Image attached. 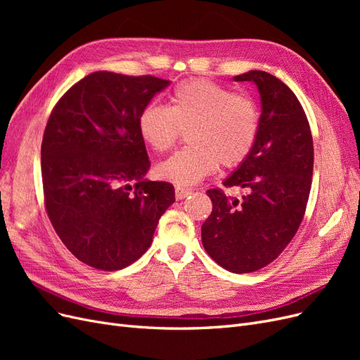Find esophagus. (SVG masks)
<instances>
[{"label":"esophagus","instance_id":"34e87169","mask_svg":"<svg viewBox=\"0 0 360 360\" xmlns=\"http://www.w3.org/2000/svg\"><path fill=\"white\" fill-rule=\"evenodd\" d=\"M192 193V189H188V188H181V186H176V198L177 200H183L189 197V195Z\"/></svg>","mask_w":360,"mask_h":360}]
</instances>
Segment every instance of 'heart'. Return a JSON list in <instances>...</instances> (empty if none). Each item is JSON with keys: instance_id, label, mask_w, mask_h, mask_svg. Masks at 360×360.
I'll use <instances>...</instances> for the list:
<instances>
[{"instance_id": "b5f03b06", "label": "heart", "mask_w": 360, "mask_h": 360, "mask_svg": "<svg viewBox=\"0 0 360 360\" xmlns=\"http://www.w3.org/2000/svg\"><path fill=\"white\" fill-rule=\"evenodd\" d=\"M186 129L191 146L156 168L160 179L181 186L210 176L219 162L228 168L240 165L258 139V105L213 81L188 79L172 90L168 108L150 103L138 118L141 139L158 153L169 150Z\"/></svg>"}]
</instances>
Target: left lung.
<instances>
[{"label": "left lung", "instance_id": "obj_1", "mask_svg": "<svg viewBox=\"0 0 360 360\" xmlns=\"http://www.w3.org/2000/svg\"><path fill=\"white\" fill-rule=\"evenodd\" d=\"M234 81L254 82L261 97L255 147L224 180V186L248 193L237 200L221 189L207 191L213 210L201 226V240L217 264L250 274L278 258L299 230L311 191L314 146L300 102L276 76L250 70Z\"/></svg>", "mask_w": 360, "mask_h": 360}]
</instances>
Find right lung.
I'll list each match as a JSON object with an SVG mask.
<instances>
[{
	"mask_svg": "<svg viewBox=\"0 0 360 360\" xmlns=\"http://www.w3.org/2000/svg\"><path fill=\"white\" fill-rule=\"evenodd\" d=\"M168 85L150 75L94 72L70 86L48 120L41 180L49 221L94 269L132 264L176 201L171 183L146 179L150 160L138 130L141 111Z\"/></svg>",
	"mask_w": 360,
	"mask_h": 360,
	"instance_id": "add662e5",
	"label": "right lung"
}]
</instances>
